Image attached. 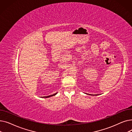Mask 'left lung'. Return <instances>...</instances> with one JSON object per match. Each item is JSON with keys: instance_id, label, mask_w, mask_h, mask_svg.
Listing matches in <instances>:
<instances>
[{"instance_id": "obj_1", "label": "left lung", "mask_w": 132, "mask_h": 132, "mask_svg": "<svg viewBox=\"0 0 132 132\" xmlns=\"http://www.w3.org/2000/svg\"><path fill=\"white\" fill-rule=\"evenodd\" d=\"M89 95H90V94H89ZM93 95V96H94V95H95V96L96 95V96H97V95Z\"/></svg>"}]
</instances>
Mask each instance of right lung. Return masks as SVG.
Segmentation results:
<instances>
[{
	"mask_svg": "<svg viewBox=\"0 0 132 132\" xmlns=\"http://www.w3.org/2000/svg\"><path fill=\"white\" fill-rule=\"evenodd\" d=\"M57 94V93H55V94H53V95H50V96H45V97H43V98H48V97H51V96H54V95H55Z\"/></svg>",
	"mask_w": 132,
	"mask_h": 132,
	"instance_id": "obj_1",
	"label": "right lung"
}]
</instances>
